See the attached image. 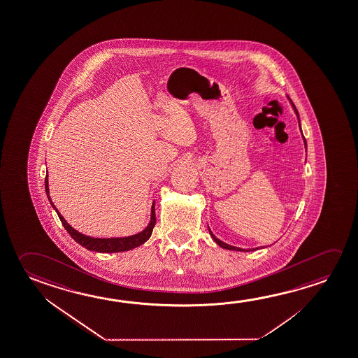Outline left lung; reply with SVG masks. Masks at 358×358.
<instances>
[{
  "instance_id": "left-lung-1",
  "label": "left lung",
  "mask_w": 358,
  "mask_h": 358,
  "mask_svg": "<svg viewBox=\"0 0 358 358\" xmlns=\"http://www.w3.org/2000/svg\"><path fill=\"white\" fill-rule=\"evenodd\" d=\"M292 106H294V104H292ZM294 109H295V113H296L297 117H299V114H297L296 108L294 106ZM299 124H300V120H299ZM301 129V127H300ZM303 143H305V146H306V140H305V138H303ZM209 234H210V237L213 238V241H215L220 247L224 248V249H228V250H239V252H249V250H252V249H242V248H237V247H233V245H229V244H226V243L222 242V241H220L218 238L215 237V234L210 231V229H209ZM258 249V248H257ZM253 250H255V249H253Z\"/></svg>"
}]
</instances>
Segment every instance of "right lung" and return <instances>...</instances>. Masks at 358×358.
I'll use <instances>...</instances> for the list:
<instances>
[{
    "label": "right lung",
    "instance_id": "1",
    "mask_svg": "<svg viewBox=\"0 0 358 358\" xmlns=\"http://www.w3.org/2000/svg\"><path fill=\"white\" fill-rule=\"evenodd\" d=\"M45 185V193L50 201L52 207L55 209L57 215L61 220L62 224L66 228V231L71 234V237L79 243L82 247L87 248L88 250H94V252H99V253H117V252H127L130 249L138 247L143 243L146 242L154 231L155 224H156V215H155V202L152 203L151 208V220H150L149 226L146 227V229H143L141 233H138L131 237L125 238H92L88 236H84L82 233L76 231L74 228L69 226L66 223V220L62 217L61 213L58 212V209L55 208V204L52 202L50 197V188H48V175L45 176L44 180Z\"/></svg>",
    "mask_w": 358,
    "mask_h": 358
}]
</instances>
